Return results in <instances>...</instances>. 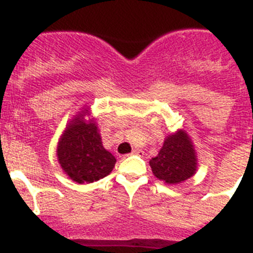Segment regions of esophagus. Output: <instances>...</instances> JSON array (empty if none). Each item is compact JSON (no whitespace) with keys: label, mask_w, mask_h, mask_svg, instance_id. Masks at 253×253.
Here are the masks:
<instances>
[{"label":"esophagus","mask_w":253,"mask_h":253,"mask_svg":"<svg viewBox=\"0 0 253 253\" xmlns=\"http://www.w3.org/2000/svg\"><path fill=\"white\" fill-rule=\"evenodd\" d=\"M132 155H143V151H141V150H138V149H133L132 150V152H131Z\"/></svg>","instance_id":"34e87169"}]
</instances>
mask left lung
Wrapping results in <instances>:
<instances>
[{
	"instance_id": "left-lung-1",
	"label": "left lung",
	"mask_w": 253,
	"mask_h": 253,
	"mask_svg": "<svg viewBox=\"0 0 253 253\" xmlns=\"http://www.w3.org/2000/svg\"><path fill=\"white\" fill-rule=\"evenodd\" d=\"M154 175L168 184H179L193 176L197 159L193 145L184 131L166 138L156 158L150 160Z\"/></svg>"
}]
</instances>
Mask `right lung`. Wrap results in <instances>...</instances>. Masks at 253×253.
Here are the masks:
<instances>
[{"label": "right lung", "mask_w": 253, "mask_h": 253, "mask_svg": "<svg viewBox=\"0 0 253 253\" xmlns=\"http://www.w3.org/2000/svg\"><path fill=\"white\" fill-rule=\"evenodd\" d=\"M58 160L77 183H93L110 175L116 158L102 145L95 124L83 121L82 113L64 131L58 146Z\"/></svg>", "instance_id": "1"}]
</instances>
